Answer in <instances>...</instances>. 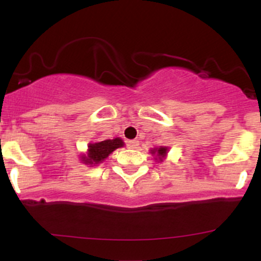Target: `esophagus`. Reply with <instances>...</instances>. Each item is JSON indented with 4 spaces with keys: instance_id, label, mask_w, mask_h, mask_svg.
<instances>
[{
    "instance_id": "34e87169",
    "label": "esophagus",
    "mask_w": 261,
    "mask_h": 261,
    "mask_svg": "<svg viewBox=\"0 0 261 261\" xmlns=\"http://www.w3.org/2000/svg\"><path fill=\"white\" fill-rule=\"evenodd\" d=\"M140 145V142L137 140H131V141H127L126 146L128 148H137V146Z\"/></svg>"
}]
</instances>
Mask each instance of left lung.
<instances>
[{
  "label": "left lung",
  "instance_id": "left-lung-1",
  "mask_svg": "<svg viewBox=\"0 0 261 261\" xmlns=\"http://www.w3.org/2000/svg\"><path fill=\"white\" fill-rule=\"evenodd\" d=\"M155 151H157V153H158L157 155L160 157V161L163 160L164 155L167 154V147H161L158 149H152V153H155Z\"/></svg>",
  "mask_w": 261,
  "mask_h": 261
}]
</instances>
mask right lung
Masks as SVG:
<instances>
[{
  "label": "right lung",
  "mask_w": 261,
  "mask_h": 261,
  "mask_svg": "<svg viewBox=\"0 0 261 261\" xmlns=\"http://www.w3.org/2000/svg\"><path fill=\"white\" fill-rule=\"evenodd\" d=\"M121 146H124L121 139L106 140L98 143H91L88 146V154H87V157H83V161L86 164H98L106 160L113 151L121 147Z\"/></svg>",
  "instance_id": "right-lung-1"
}]
</instances>
